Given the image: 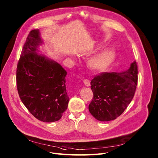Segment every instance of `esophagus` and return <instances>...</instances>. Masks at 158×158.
<instances>
[{
    "instance_id": "obj_1",
    "label": "esophagus",
    "mask_w": 158,
    "mask_h": 158,
    "mask_svg": "<svg viewBox=\"0 0 158 158\" xmlns=\"http://www.w3.org/2000/svg\"><path fill=\"white\" fill-rule=\"evenodd\" d=\"M83 82H84V84H85V85H86L87 87H89L90 85V81L88 79H84L83 80Z\"/></svg>"
}]
</instances>
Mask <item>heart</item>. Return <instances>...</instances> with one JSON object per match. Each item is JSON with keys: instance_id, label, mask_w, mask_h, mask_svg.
Masks as SVG:
<instances>
[{"instance_id": "obj_1", "label": "heart", "mask_w": 158, "mask_h": 158, "mask_svg": "<svg viewBox=\"0 0 158 158\" xmlns=\"http://www.w3.org/2000/svg\"><path fill=\"white\" fill-rule=\"evenodd\" d=\"M116 58L112 49H106L91 56L88 60V67L95 71H102L108 68Z\"/></svg>"}]
</instances>
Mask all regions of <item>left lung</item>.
I'll use <instances>...</instances> for the list:
<instances>
[{"label":"left lung","mask_w":158,"mask_h":158,"mask_svg":"<svg viewBox=\"0 0 158 158\" xmlns=\"http://www.w3.org/2000/svg\"><path fill=\"white\" fill-rule=\"evenodd\" d=\"M137 74V63L134 61L127 70L102 73L92 79L93 98L89 110L96 120L108 122L121 115L134 98Z\"/></svg>","instance_id":"8db88e82"}]
</instances>
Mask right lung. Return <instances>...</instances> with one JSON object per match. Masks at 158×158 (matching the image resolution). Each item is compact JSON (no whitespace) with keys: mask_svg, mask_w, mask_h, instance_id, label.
I'll list each match as a JSON object with an SVG mask.
<instances>
[{"mask_svg":"<svg viewBox=\"0 0 158 158\" xmlns=\"http://www.w3.org/2000/svg\"><path fill=\"white\" fill-rule=\"evenodd\" d=\"M43 44L39 30L30 31L17 66V88L21 102L36 118L53 122L61 118L68 106L67 73L59 64L40 53Z\"/></svg>","mask_w":158,"mask_h":158,"instance_id":"obj_1","label":"right lung"}]
</instances>
